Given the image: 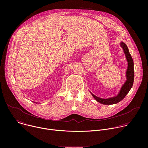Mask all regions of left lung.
<instances>
[{
    "label": "left lung",
    "instance_id": "8db88e82",
    "mask_svg": "<svg viewBox=\"0 0 148 148\" xmlns=\"http://www.w3.org/2000/svg\"><path fill=\"white\" fill-rule=\"evenodd\" d=\"M120 46L122 48L123 52L125 53L126 60L128 61V68L126 71V80L125 82L123 84V86H122L118 94L115 97L104 99V98L98 97L91 92V95L95 98V99L97 102L102 104L112 105V104H115L118 103L119 102L122 101L125 98V97L127 95V94L129 92V91H130V90L131 89L133 86L134 80V61L131 57V55L130 53L127 46H126L122 41H121L120 43Z\"/></svg>",
    "mask_w": 148,
    "mask_h": 148
}]
</instances>
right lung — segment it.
<instances>
[{
	"label": "right lung",
	"instance_id": "right-lung-1",
	"mask_svg": "<svg viewBox=\"0 0 148 148\" xmlns=\"http://www.w3.org/2000/svg\"><path fill=\"white\" fill-rule=\"evenodd\" d=\"M34 103H37V102H34Z\"/></svg>",
	"mask_w": 148,
	"mask_h": 148
}]
</instances>
